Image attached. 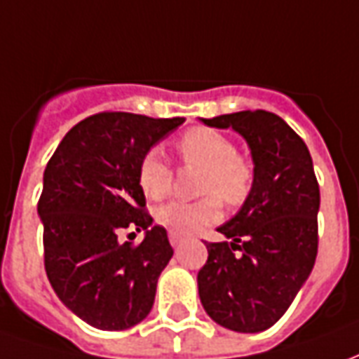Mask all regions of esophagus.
<instances>
[{
	"label": "esophagus",
	"mask_w": 359,
	"mask_h": 359,
	"mask_svg": "<svg viewBox=\"0 0 359 359\" xmlns=\"http://www.w3.org/2000/svg\"><path fill=\"white\" fill-rule=\"evenodd\" d=\"M169 241H171V246H172V248H179L180 242H182V234H179V233H175V231H171V233H169Z\"/></svg>",
	"instance_id": "34e87169"
}]
</instances>
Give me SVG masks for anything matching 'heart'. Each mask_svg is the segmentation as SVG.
Returning a JSON list of instances; mask_svg holds the SVG:
<instances>
[{
	"mask_svg": "<svg viewBox=\"0 0 359 359\" xmlns=\"http://www.w3.org/2000/svg\"><path fill=\"white\" fill-rule=\"evenodd\" d=\"M182 163L202 167L194 202H172L157 208L156 221L179 234H192L221 217V200L236 208L248 200L256 180V167L246 154L236 149L226 134L208 126H192L177 140ZM138 187L149 200L163 198L172 182V171L157 149H149L138 161Z\"/></svg>",
	"mask_w": 359,
	"mask_h": 359,
	"instance_id": "b5f03b06",
	"label": "heart"
}]
</instances>
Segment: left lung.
<instances>
[{"label":"left lung","mask_w":359,"mask_h":359,"mask_svg":"<svg viewBox=\"0 0 359 359\" xmlns=\"http://www.w3.org/2000/svg\"><path fill=\"white\" fill-rule=\"evenodd\" d=\"M202 121L233 126L246 138L256 180L242 210L217 229L226 241L205 242L200 300L225 329L265 331L285 316L316 264L319 184L311 156L306 142L271 111Z\"/></svg>","instance_id":"left-lung-1"}]
</instances>
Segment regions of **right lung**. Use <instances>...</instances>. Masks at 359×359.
I'll list each match as a JSON object with an SVG mask.
<instances>
[{"label":"right lung","instance_id":"right-lung-1","mask_svg":"<svg viewBox=\"0 0 359 359\" xmlns=\"http://www.w3.org/2000/svg\"><path fill=\"white\" fill-rule=\"evenodd\" d=\"M184 123L102 111L74 125L46 165L38 215L43 265L61 302L102 331L140 323L172 257L138 187L140 157ZM147 231L134 243V232Z\"/></svg>","mask_w":359,"mask_h":359}]
</instances>
